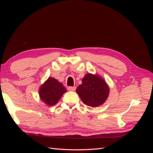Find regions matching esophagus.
<instances>
[{"label": "esophagus", "mask_w": 153, "mask_h": 153, "mask_svg": "<svg viewBox=\"0 0 153 153\" xmlns=\"http://www.w3.org/2000/svg\"><path fill=\"white\" fill-rule=\"evenodd\" d=\"M76 89V87H71V86H69L68 87V90L69 91H75Z\"/></svg>", "instance_id": "obj_1"}]
</instances>
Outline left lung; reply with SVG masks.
Instances as JSON below:
<instances>
[{"instance_id":"8db88e82","label":"left lung","mask_w":153,"mask_h":153,"mask_svg":"<svg viewBox=\"0 0 153 153\" xmlns=\"http://www.w3.org/2000/svg\"><path fill=\"white\" fill-rule=\"evenodd\" d=\"M76 91L84 104L96 107L103 104L107 99L109 87L99 75L87 73L82 78V84L77 87Z\"/></svg>"}]
</instances>
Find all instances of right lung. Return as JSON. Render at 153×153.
<instances>
[{"label": "right lung", "mask_w": 153, "mask_h": 153, "mask_svg": "<svg viewBox=\"0 0 153 153\" xmlns=\"http://www.w3.org/2000/svg\"><path fill=\"white\" fill-rule=\"evenodd\" d=\"M67 90L62 85L54 78L49 77L47 80L41 85L39 90L41 100L48 106L56 104Z\"/></svg>", "instance_id": "add662e5"}]
</instances>
